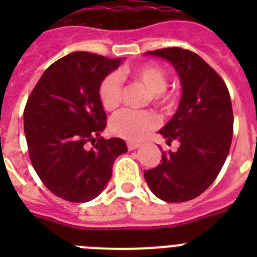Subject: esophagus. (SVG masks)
Segmentation results:
<instances>
[{
    "instance_id": "34e87169",
    "label": "esophagus",
    "mask_w": 257,
    "mask_h": 257,
    "mask_svg": "<svg viewBox=\"0 0 257 257\" xmlns=\"http://www.w3.org/2000/svg\"><path fill=\"white\" fill-rule=\"evenodd\" d=\"M139 147H142L140 143H136V142H127V148L130 149V151H134V149H138Z\"/></svg>"
}]
</instances>
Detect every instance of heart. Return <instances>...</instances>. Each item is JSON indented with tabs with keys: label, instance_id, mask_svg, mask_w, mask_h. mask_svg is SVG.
Masks as SVG:
<instances>
[{
	"label": "heart",
	"instance_id": "obj_1",
	"mask_svg": "<svg viewBox=\"0 0 257 257\" xmlns=\"http://www.w3.org/2000/svg\"><path fill=\"white\" fill-rule=\"evenodd\" d=\"M136 81L142 82L152 94L153 101L163 109H171L174 105V97L166 94L167 77L165 70L158 65L144 64L126 72ZM122 85L121 78L115 73L109 74L101 81L99 87V97L104 109L113 110L121 101ZM158 126V118L147 110H133L123 109L113 115L110 121V130L117 136L128 140H142L152 130Z\"/></svg>",
	"mask_w": 257,
	"mask_h": 257
}]
</instances>
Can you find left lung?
<instances>
[{"mask_svg":"<svg viewBox=\"0 0 257 257\" xmlns=\"http://www.w3.org/2000/svg\"><path fill=\"white\" fill-rule=\"evenodd\" d=\"M170 61L181 82L178 110L160 130L178 140L176 152H162L161 163L144 178L154 196L166 202H185L205 192L228 157L233 136V109L221 77L196 52L169 47L145 52Z\"/></svg>","mask_w":257,"mask_h":257,"instance_id":"left-lung-1","label":"left lung"}]
</instances>
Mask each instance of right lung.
Wrapping results in <instances>:
<instances>
[{"label":"right lung","instance_id":"1","mask_svg":"<svg viewBox=\"0 0 257 257\" xmlns=\"http://www.w3.org/2000/svg\"><path fill=\"white\" fill-rule=\"evenodd\" d=\"M121 61L72 52L45 70L27 101L31 162L45 187L65 201L96 198L112 176L114 160L127 152L124 140L100 136L106 114L99 87Z\"/></svg>","mask_w":257,"mask_h":257}]
</instances>
